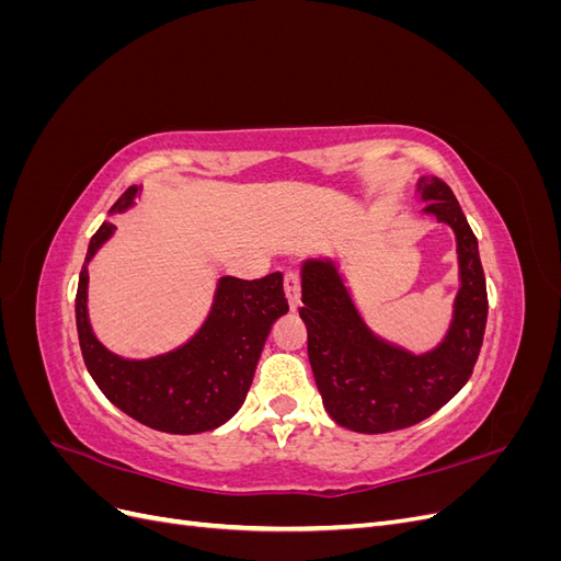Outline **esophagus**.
I'll return each mask as SVG.
<instances>
[{
  "label": "esophagus",
  "instance_id": "34e87169",
  "mask_svg": "<svg viewBox=\"0 0 561 561\" xmlns=\"http://www.w3.org/2000/svg\"><path fill=\"white\" fill-rule=\"evenodd\" d=\"M283 287H285L287 301H290V309L297 311L299 309V299H301V287H299V276L295 274V271H287Z\"/></svg>",
  "mask_w": 561,
  "mask_h": 561
}]
</instances>
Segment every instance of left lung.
<instances>
[{
  "label": "left lung",
  "instance_id": "8db88e82",
  "mask_svg": "<svg viewBox=\"0 0 561 561\" xmlns=\"http://www.w3.org/2000/svg\"><path fill=\"white\" fill-rule=\"evenodd\" d=\"M416 196L423 215L447 225L456 239L458 293L439 344L414 353L371 330L334 257L301 262L299 316L309 332V363L322 407L353 433L377 435L428 419L472 375L486 325V283L478 239L449 186L423 175Z\"/></svg>",
  "mask_w": 561,
  "mask_h": 561
}]
</instances>
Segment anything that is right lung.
I'll use <instances>...</instances> for the list:
<instances>
[{
	"label": "right lung",
	"instance_id": "add662e5",
	"mask_svg": "<svg viewBox=\"0 0 561 561\" xmlns=\"http://www.w3.org/2000/svg\"><path fill=\"white\" fill-rule=\"evenodd\" d=\"M140 186H130L110 208L135 206ZM116 227L103 222L89 243L77 287V332L83 363L105 398L142 426L171 435L215 431L241 410L271 325L287 313L283 274L257 280L222 276L201 328L178 348L151 358H124L95 336L89 320V264Z\"/></svg>",
	"mask_w": 561,
	"mask_h": 561
}]
</instances>
